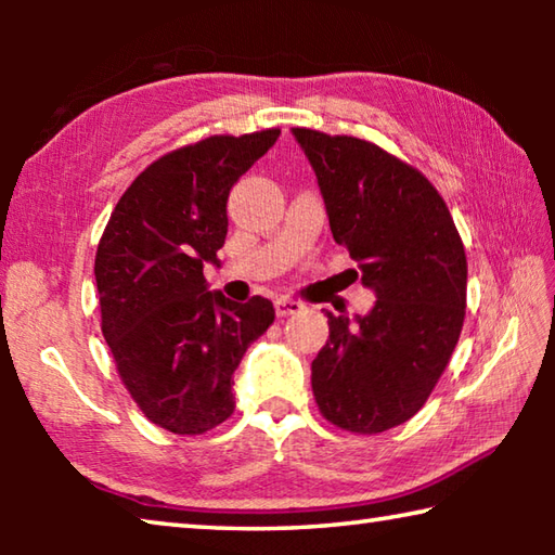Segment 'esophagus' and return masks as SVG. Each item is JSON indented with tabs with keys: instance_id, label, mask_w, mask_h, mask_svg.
<instances>
[{
	"instance_id": "obj_1",
	"label": "esophagus",
	"mask_w": 555,
	"mask_h": 555,
	"mask_svg": "<svg viewBox=\"0 0 555 555\" xmlns=\"http://www.w3.org/2000/svg\"><path fill=\"white\" fill-rule=\"evenodd\" d=\"M304 304L300 300H294V298H276V315H294V313H300L304 311Z\"/></svg>"
}]
</instances>
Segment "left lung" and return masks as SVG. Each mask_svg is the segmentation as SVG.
I'll return each mask as SVG.
<instances>
[{
	"label": "left lung",
	"instance_id": "obj_1",
	"mask_svg": "<svg viewBox=\"0 0 555 555\" xmlns=\"http://www.w3.org/2000/svg\"><path fill=\"white\" fill-rule=\"evenodd\" d=\"M291 131L313 166L335 242L377 296L367 315L327 313L313 397L331 424L382 434L424 406L455 350L467 294L463 242L416 168L362 139Z\"/></svg>",
	"mask_w": 555,
	"mask_h": 555
}]
</instances>
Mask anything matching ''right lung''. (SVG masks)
I'll return each mask as SVG.
<instances>
[{
	"instance_id": "1",
	"label": "right lung",
	"mask_w": 555,
	"mask_h": 555,
	"mask_svg": "<svg viewBox=\"0 0 555 555\" xmlns=\"http://www.w3.org/2000/svg\"><path fill=\"white\" fill-rule=\"evenodd\" d=\"M281 129L210 137L176 149L134 178L98 244L102 335L131 399L152 424L198 436L234 411L232 374L274 323V304L210 291L232 185Z\"/></svg>"
}]
</instances>
